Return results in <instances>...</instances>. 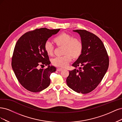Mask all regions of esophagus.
Returning <instances> with one entry per match:
<instances>
[{
	"label": "esophagus",
	"mask_w": 122,
	"mask_h": 122,
	"mask_svg": "<svg viewBox=\"0 0 122 122\" xmlns=\"http://www.w3.org/2000/svg\"><path fill=\"white\" fill-rule=\"evenodd\" d=\"M62 70H63V69H62V68H57V71L60 72V71H61Z\"/></svg>",
	"instance_id": "obj_1"
}]
</instances>
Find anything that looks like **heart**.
Masks as SVG:
<instances>
[{"label":"heart","mask_w":122,"mask_h":122,"mask_svg":"<svg viewBox=\"0 0 122 122\" xmlns=\"http://www.w3.org/2000/svg\"><path fill=\"white\" fill-rule=\"evenodd\" d=\"M54 42L58 47L63 46L62 54L63 56L57 57L52 60V64L58 67L65 68L71 62L72 58L77 59L80 57L83 50V45L81 41L72 35L65 32H63L54 39ZM44 49L49 56H52L55 52V46L51 42L47 41L45 42Z\"/></svg>","instance_id":"heart-1"}]
</instances>
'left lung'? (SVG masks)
I'll return each instance as SVG.
<instances>
[{"label":"left lung","instance_id":"obj_1","mask_svg":"<svg viewBox=\"0 0 122 122\" xmlns=\"http://www.w3.org/2000/svg\"><path fill=\"white\" fill-rule=\"evenodd\" d=\"M80 35L83 50L80 57L72 64L79 69L69 71L66 79L68 87L77 93L91 92L99 84L109 66L107 51L100 39L86 30H76Z\"/></svg>","mask_w":122,"mask_h":122}]
</instances>
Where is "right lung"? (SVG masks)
I'll use <instances>...</instances> for the list:
<instances>
[{
	"label": "right lung",
	"instance_id": "add662e5",
	"mask_svg": "<svg viewBox=\"0 0 122 122\" xmlns=\"http://www.w3.org/2000/svg\"><path fill=\"white\" fill-rule=\"evenodd\" d=\"M60 29H36L23 34L15 45L11 58V66L19 82L31 92H38L50 84V76L56 70L49 65L51 62L44 49L45 42ZM48 65L38 69L40 66Z\"/></svg>",
	"mask_w": 122,
	"mask_h": 122
}]
</instances>
